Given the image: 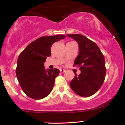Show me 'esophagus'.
I'll return each mask as SVG.
<instances>
[{
    "instance_id": "obj_1",
    "label": "esophagus",
    "mask_w": 125,
    "mask_h": 125,
    "mask_svg": "<svg viewBox=\"0 0 125 125\" xmlns=\"http://www.w3.org/2000/svg\"><path fill=\"white\" fill-rule=\"evenodd\" d=\"M60 72H61V73H64V72H66V70L63 69H62L60 70Z\"/></svg>"
}]
</instances>
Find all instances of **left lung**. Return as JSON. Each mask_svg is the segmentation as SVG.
<instances>
[{
    "mask_svg": "<svg viewBox=\"0 0 125 125\" xmlns=\"http://www.w3.org/2000/svg\"><path fill=\"white\" fill-rule=\"evenodd\" d=\"M79 44V54L74 66L79 67L81 73H74L70 83L73 91L79 96L89 97L96 93L104 83L106 75L105 61L97 45L86 37L79 34L67 35Z\"/></svg>",
    "mask_w": 125,
    "mask_h": 125,
    "instance_id": "obj_1",
    "label": "left lung"
}]
</instances>
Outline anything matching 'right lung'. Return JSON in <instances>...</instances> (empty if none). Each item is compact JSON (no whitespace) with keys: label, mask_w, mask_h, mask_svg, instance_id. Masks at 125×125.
<instances>
[{"label":"right lung","mask_w":125,"mask_h":125,"mask_svg":"<svg viewBox=\"0 0 125 125\" xmlns=\"http://www.w3.org/2000/svg\"><path fill=\"white\" fill-rule=\"evenodd\" d=\"M66 36H43L31 43L19 56L16 74L21 89L29 97L42 99L51 92L59 70H46L44 63L51 55L53 43Z\"/></svg>","instance_id":"1"}]
</instances>
